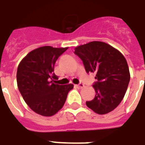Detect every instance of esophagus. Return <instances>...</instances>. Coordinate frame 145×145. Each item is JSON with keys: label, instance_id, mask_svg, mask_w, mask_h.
Instances as JSON below:
<instances>
[{"label": "esophagus", "instance_id": "esophagus-1", "mask_svg": "<svg viewBox=\"0 0 145 145\" xmlns=\"http://www.w3.org/2000/svg\"><path fill=\"white\" fill-rule=\"evenodd\" d=\"M76 86L78 87V88H79V89H81V88H83V87H84V84L80 83V84H79V85H76Z\"/></svg>", "mask_w": 145, "mask_h": 145}]
</instances>
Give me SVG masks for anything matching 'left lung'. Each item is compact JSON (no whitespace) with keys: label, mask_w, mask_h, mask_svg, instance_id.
Wrapping results in <instances>:
<instances>
[{"label":"left lung","mask_w":145,"mask_h":145,"mask_svg":"<svg viewBox=\"0 0 145 145\" xmlns=\"http://www.w3.org/2000/svg\"><path fill=\"white\" fill-rule=\"evenodd\" d=\"M86 72H95V95L86 105L94 112L105 115L117 107L125 95L130 72L125 56L104 42L92 41L75 48Z\"/></svg>","instance_id":"1"}]
</instances>
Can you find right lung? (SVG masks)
<instances>
[{
    "mask_svg": "<svg viewBox=\"0 0 145 145\" xmlns=\"http://www.w3.org/2000/svg\"><path fill=\"white\" fill-rule=\"evenodd\" d=\"M68 47L44 46L37 48L20 61L17 72V87L27 105L43 116H52L63 107L72 84L58 85L53 73L59 56Z\"/></svg>",
    "mask_w": 145,
    "mask_h": 145,
    "instance_id": "right-lung-1",
    "label": "right lung"
}]
</instances>
